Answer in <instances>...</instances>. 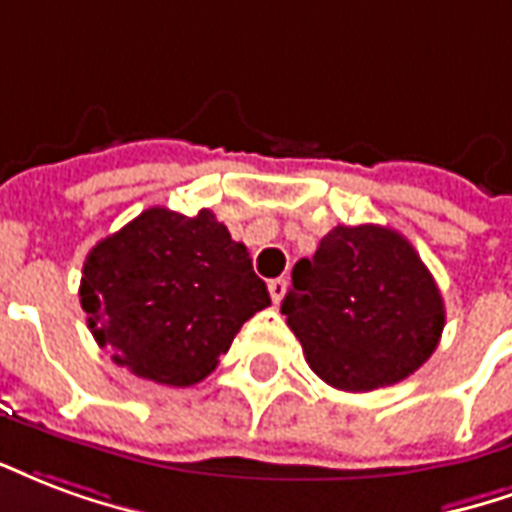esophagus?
I'll return each instance as SVG.
<instances>
[{"instance_id": "esophagus-1", "label": "esophagus", "mask_w": 512, "mask_h": 512, "mask_svg": "<svg viewBox=\"0 0 512 512\" xmlns=\"http://www.w3.org/2000/svg\"><path fill=\"white\" fill-rule=\"evenodd\" d=\"M286 286H289V283H286V278H272V281L267 283V289H270V297H272V302H275V305L283 300V294H286Z\"/></svg>"}]
</instances>
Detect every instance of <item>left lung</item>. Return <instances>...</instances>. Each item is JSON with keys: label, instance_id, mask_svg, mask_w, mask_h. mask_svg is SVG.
I'll return each mask as SVG.
<instances>
[{"label": "left lung", "instance_id": "obj_1", "mask_svg": "<svg viewBox=\"0 0 512 512\" xmlns=\"http://www.w3.org/2000/svg\"><path fill=\"white\" fill-rule=\"evenodd\" d=\"M281 313L319 379L371 393L414 374L445 330L434 275L404 234L335 226L313 259H300Z\"/></svg>", "mask_w": 512, "mask_h": 512}]
</instances>
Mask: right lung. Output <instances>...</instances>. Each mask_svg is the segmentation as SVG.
Here are the masks:
<instances>
[{
	"mask_svg": "<svg viewBox=\"0 0 512 512\" xmlns=\"http://www.w3.org/2000/svg\"><path fill=\"white\" fill-rule=\"evenodd\" d=\"M95 341L130 374L171 387L199 384L270 292L242 242L210 210L149 207L100 240L81 275Z\"/></svg>",
	"mask_w": 512,
	"mask_h": 512,
	"instance_id": "1",
	"label": "right lung"
}]
</instances>
